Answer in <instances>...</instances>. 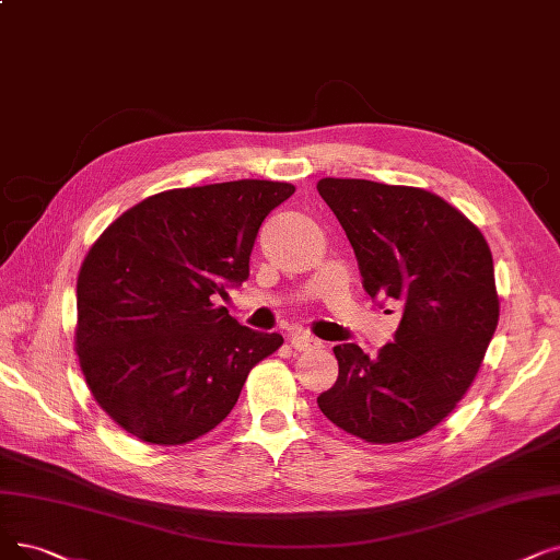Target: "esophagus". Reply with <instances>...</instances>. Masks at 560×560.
I'll list each match as a JSON object with an SVG mask.
<instances>
[{
    "mask_svg": "<svg viewBox=\"0 0 560 560\" xmlns=\"http://www.w3.org/2000/svg\"><path fill=\"white\" fill-rule=\"evenodd\" d=\"M290 346H293L295 350H315V348H320L323 343L315 336H311V334H306V331H302V329H295V331H290Z\"/></svg>",
    "mask_w": 560,
    "mask_h": 560,
    "instance_id": "34e87169",
    "label": "esophagus"
}]
</instances>
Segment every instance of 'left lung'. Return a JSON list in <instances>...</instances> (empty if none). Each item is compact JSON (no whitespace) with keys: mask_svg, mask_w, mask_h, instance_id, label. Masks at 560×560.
Instances as JSON below:
<instances>
[{"mask_svg":"<svg viewBox=\"0 0 560 560\" xmlns=\"http://www.w3.org/2000/svg\"><path fill=\"white\" fill-rule=\"evenodd\" d=\"M318 191L354 249L371 298L402 306L377 357L336 346L338 380L323 415L369 444H400L440 425L478 375L499 323L490 245L436 194L357 178Z\"/></svg>","mask_w":560,"mask_h":560,"instance_id":"1","label":"left lung"}]
</instances>
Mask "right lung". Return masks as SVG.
<instances>
[{
  "instance_id": "1",
  "label": "right lung",
  "mask_w": 560,
  "mask_h": 560,
  "mask_svg": "<svg viewBox=\"0 0 560 560\" xmlns=\"http://www.w3.org/2000/svg\"><path fill=\"white\" fill-rule=\"evenodd\" d=\"M295 187L231 180L143 199L93 242L78 277L75 350L109 419L180 446L220 425L281 334L237 325L217 298L249 277L262 220Z\"/></svg>"
}]
</instances>
